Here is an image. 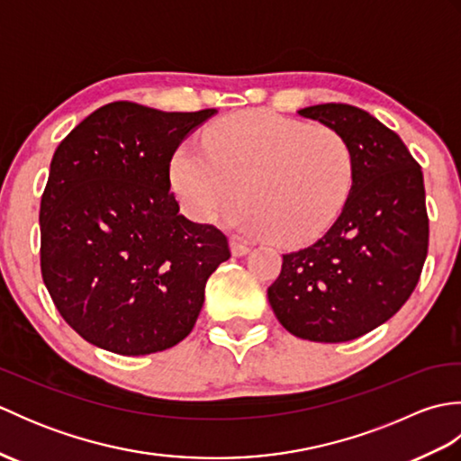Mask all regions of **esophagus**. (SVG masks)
Returning a JSON list of instances; mask_svg holds the SVG:
<instances>
[{
	"label": "esophagus",
	"instance_id": "esophagus-1",
	"mask_svg": "<svg viewBox=\"0 0 461 461\" xmlns=\"http://www.w3.org/2000/svg\"><path fill=\"white\" fill-rule=\"evenodd\" d=\"M230 248H231V253L233 256H248V253L251 251V246L246 241H241L238 238H231L230 241Z\"/></svg>",
	"mask_w": 461,
	"mask_h": 461
}]
</instances>
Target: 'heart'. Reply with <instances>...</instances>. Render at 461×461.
I'll list each match as a JSON object with an SVG mask.
<instances>
[{
    "mask_svg": "<svg viewBox=\"0 0 461 461\" xmlns=\"http://www.w3.org/2000/svg\"><path fill=\"white\" fill-rule=\"evenodd\" d=\"M355 150L339 131L266 111L228 116L180 144L172 190L194 221L208 223L243 194L225 221L248 236L299 243L337 220L355 184Z\"/></svg>",
    "mask_w": 461,
    "mask_h": 461,
    "instance_id": "heart-1",
    "label": "heart"
}]
</instances>
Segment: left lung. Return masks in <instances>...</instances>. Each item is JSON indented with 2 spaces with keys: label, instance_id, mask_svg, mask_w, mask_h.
I'll use <instances>...</instances> for the list:
<instances>
[{
  "label": "left lung",
  "instance_id": "1",
  "mask_svg": "<svg viewBox=\"0 0 461 461\" xmlns=\"http://www.w3.org/2000/svg\"><path fill=\"white\" fill-rule=\"evenodd\" d=\"M301 116L339 131L355 150V184L327 233L283 256L267 289L291 335L345 342L396 315L428 256L424 176L400 136L358 106L327 103Z\"/></svg>",
  "mask_w": 461,
  "mask_h": 461
}]
</instances>
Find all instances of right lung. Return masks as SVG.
Listing matches in <instances>:
<instances>
[{
    "label": "right lung",
    "mask_w": 461,
    "mask_h": 461,
    "mask_svg": "<svg viewBox=\"0 0 461 461\" xmlns=\"http://www.w3.org/2000/svg\"><path fill=\"white\" fill-rule=\"evenodd\" d=\"M215 109H96L57 146L41 195V276L57 311L91 345L152 355L190 335L228 238L180 213L170 160Z\"/></svg>",
    "instance_id": "obj_1"
}]
</instances>
